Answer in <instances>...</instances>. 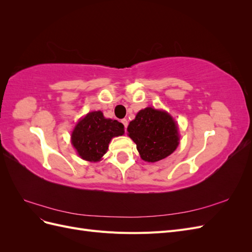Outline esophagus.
I'll use <instances>...</instances> for the list:
<instances>
[{
	"label": "esophagus",
	"mask_w": 252,
	"mask_h": 252,
	"mask_svg": "<svg viewBox=\"0 0 252 252\" xmlns=\"http://www.w3.org/2000/svg\"><path fill=\"white\" fill-rule=\"evenodd\" d=\"M121 122H122V123H123V125L125 127V131H126L127 130V126H128V121L126 119H123Z\"/></svg>",
	"instance_id": "34e87169"
}]
</instances>
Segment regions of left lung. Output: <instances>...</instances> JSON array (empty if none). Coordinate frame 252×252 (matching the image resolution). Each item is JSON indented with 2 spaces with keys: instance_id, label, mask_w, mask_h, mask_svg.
I'll return each mask as SVG.
<instances>
[{
  "instance_id": "obj_1",
  "label": "left lung",
  "mask_w": 252,
  "mask_h": 252,
  "mask_svg": "<svg viewBox=\"0 0 252 252\" xmlns=\"http://www.w3.org/2000/svg\"><path fill=\"white\" fill-rule=\"evenodd\" d=\"M127 130L146 162L154 163L167 158L179 145L178 126L173 119L167 112L151 107L139 111Z\"/></svg>"
}]
</instances>
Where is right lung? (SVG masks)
I'll use <instances>...</instances> for the list:
<instances>
[{
    "mask_svg": "<svg viewBox=\"0 0 252 252\" xmlns=\"http://www.w3.org/2000/svg\"><path fill=\"white\" fill-rule=\"evenodd\" d=\"M124 134V125L117 120L105 119L101 111L89 112L75 126L71 143L79 156L89 162L100 161L107 152L113 136Z\"/></svg>",
    "mask_w": 252,
    "mask_h": 252,
    "instance_id": "obj_1",
    "label": "right lung"
}]
</instances>
